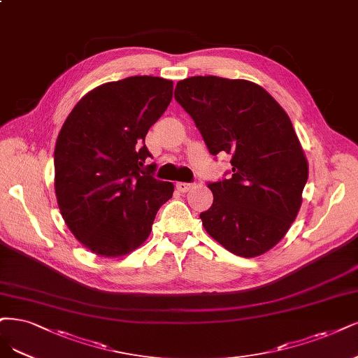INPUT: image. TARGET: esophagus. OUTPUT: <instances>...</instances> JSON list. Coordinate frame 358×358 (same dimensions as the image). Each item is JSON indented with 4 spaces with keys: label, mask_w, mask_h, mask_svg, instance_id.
<instances>
[{
    "label": "esophagus",
    "mask_w": 358,
    "mask_h": 358,
    "mask_svg": "<svg viewBox=\"0 0 358 358\" xmlns=\"http://www.w3.org/2000/svg\"><path fill=\"white\" fill-rule=\"evenodd\" d=\"M195 187L194 183H187V182H178L176 183V189L179 192H188L189 189H192Z\"/></svg>",
    "instance_id": "1"
}]
</instances>
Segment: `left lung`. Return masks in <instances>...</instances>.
<instances>
[{"instance_id":"8db88e82","label":"left lung","mask_w":358,"mask_h":358,"mask_svg":"<svg viewBox=\"0 0 358 358\" xmlns=\"http://www.w3.org/2000/svg\"><path fill=\"white\" fill-rule=\"evenodd\" d=\"M175 99L208 152L231 155V176L207 185L213 204L200 215L204 229L237 256L273 249L296 219L308 180V162L286 110L261 85L215 76L179 81Z\"/></svg>"}]
</instances>
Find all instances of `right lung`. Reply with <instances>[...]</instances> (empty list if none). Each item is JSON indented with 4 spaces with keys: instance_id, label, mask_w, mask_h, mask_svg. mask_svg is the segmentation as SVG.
Instances as JSON below:
<instances>
[{
    "instance_id": "1",
    "label": "right lung",
    "mask_w": 358,
    "mask_h": 358,
    "mask_svg": "<svg viewBox=\"0 0 358 358\" xmlns=\"http://www.w3.org/2000/svg\"><path fill=\"white\" fill-rule=\"evenodd\" d=\"M173 81L136 76L99 85L73 106L56 141L59 210L84 248L124 256L150 237L171 182L152 178L145 136L164 114Z\"/></svg>"
}]
</instances>
